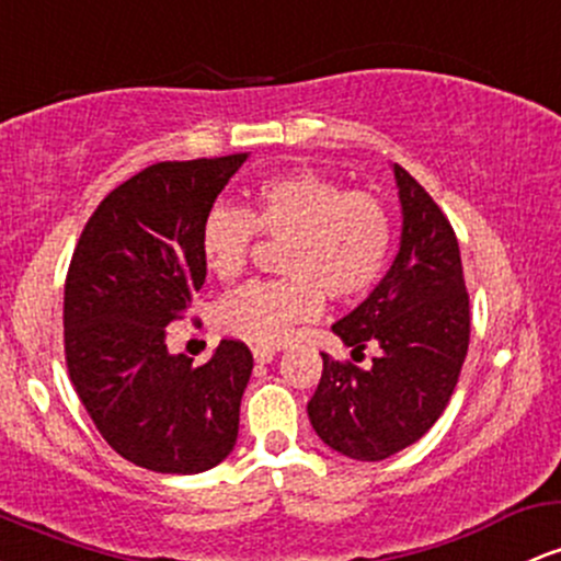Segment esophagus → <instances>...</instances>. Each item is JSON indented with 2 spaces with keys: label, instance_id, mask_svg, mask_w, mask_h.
<instances>
[{
  "label": "esophagus",
  "instance_id": "34e87169",
  "mask_svg": "<svg viewBox=\"0 0 561 561\" xmlns=\"http://www.w3.org/2000/svg\"><path fill=\"white\" fill-rule=\"evenodd\" d=\"M276 348L274 346H255L252 348V356H255V362H261V365H266V362L274 359Z\"/></svg>",
  "mask_w": 561,
  "mask_h": 561
}]
</instances>
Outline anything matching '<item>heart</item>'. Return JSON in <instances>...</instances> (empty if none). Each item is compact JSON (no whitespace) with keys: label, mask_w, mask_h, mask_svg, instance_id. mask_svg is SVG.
Wrapping results in <instances>:
<instances>
[{"label":"heart","mask_w":561,"mask_h":561,"mask_svg":"<svg viewBox=\"0 0 561 561\" xmlns=\"http://www.w3.org/2000/svg\"><path fill=\"white\" fill-rule=\"evenodd\" d=\"M285 242L276 282H252L213 311L215 330L250 343H279L293 324L322 311L324 295L351 304L383 276L393 244L389 207L367 191H346L313 170L266 178L248 210L215 205L199 229L207 271L233 282L250 263L255 237Z\"/></svg>","instance_id":"b5f03b06"}]
</instances>
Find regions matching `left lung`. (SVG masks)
Returning <instances> with one entry per match:
<instances>
[{"mask_svg": "<svg viewBox=\"0 0 561 561\" xmlns=\"http://www.w3.org/2000/svg\"><path fill=\"white\" fill-rule=\"evenodd\" d=\"M402 202V242L389 274L332 332L351 356L378 346L370 367L322 354L309 402L324 445L354 460H383L439 421L469 351L471 313L450 220L428 191L393 164ZM359 362V359H356Z\"/></svg>", "mask_w": 561, "mask_h": 561, "instance_id": "obj_1", "label": "left lung"}]
</instances>
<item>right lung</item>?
<instances>
[{
  "mask_svg": "<svg viewBox=\"0 0 561 561\" xmlns=\"http://www.w3.org/2000/svg\"><path fill=\"white\" fill-rule=\"evenodd\" d=\"M248 153L157 162L90 215L64 290L69 378L92 423L125 460L157 473H199L237 445L252 373L242 341L210 362L170 354L168 324L205 285L199 229Z\"/></svg>",
  "mask_w": 561,
  "mask_h": 561,
  "instance_id": "add662e5",
  "label": "right lung"
}]
</instances>
